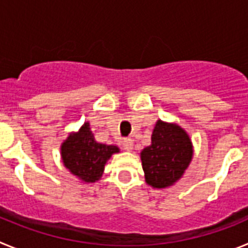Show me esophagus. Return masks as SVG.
I'll list each match as a JSON object with an SVG mask.
<instances>
[{"mask_svg":"<svg viewBox=\"0 0 248 248\" xmlns=\"http://www.w3.org/2000/svg\"><path fill=\"white\" fill-rule=\"evenodd\" d=\"M122 145L125 150H131V149H133V140H131L130 138H125V139H123Z\"/></svg>","mask_w":248,"mask_h":248,"instance_id":"1","label":"esophagus"}]
</instances>
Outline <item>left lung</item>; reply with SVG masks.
<instances>
[{
	"mask_svg": "<svg viewBox=\"0 0 248 248\" xmlns=\"http://www.w3.org/2000/svg\"><path fill=\"white\" fill-rule=\"evenodd\" d=\"M192 157L189 135L176 124L157 120L151 144L141 151L145 180L156 189L170 186L183 176Z\"/></svg>",
	"mask_w": 248,
	"mask_h": 248,
	"instance_id": "left-lung-1",
	"label": "left lung"
}]
</instances>
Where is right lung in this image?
Wrapping results in <instances>:
<instances>
[{
	"instance_id": "1",
	"label": "right lung",
	"mask_w": 248,
	"mask_h": 248,
	"mask_svg": "<svg viewBox=\"0 0 248 248\" xmlns=\"http://www.w3.org/2000/svg\"><path fill=\"white\" fill-rule=\"evenodd\" d=\"M119 149L114 145L99 144L85 123L78 133L71 134L62 145V159L65 168L85 183L99 180L105 163Z\"/></svg>"
}]
</instances>
